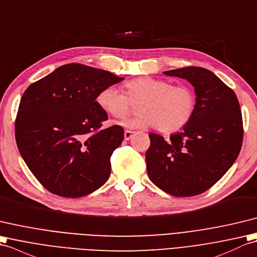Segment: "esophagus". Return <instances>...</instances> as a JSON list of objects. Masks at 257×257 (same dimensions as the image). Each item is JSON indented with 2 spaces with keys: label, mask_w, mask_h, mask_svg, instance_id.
<instances>
[{
  "label": "esophagus",
  "mask_w": 257,
  "mask_h": 257,
  "mask_svg": "<svg viewBox=\"0 0 257 257\" xmlns=\"http://www.w3.org/2000/svg\"><path fill=\"white\" fill-rule=\"evenodd\" d=\"M134 135V132H132V131H128V130H126L124 132V140L125 141H128L131 138H132V136Z\"/></svg>",
  "instance_id": "34e87169"
}]
</instances>
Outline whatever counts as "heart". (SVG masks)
<instances>
[{
    "label": "heart",
    "mask_w": 257,
    "mask_h": 257,
    "mask_svg": "<svg viewBox=\"0 0 257 257\" xmlns=\"http://www.w3.org/2000/svg\"><path fill=\"white\" fill-rule=\"evenodd\" d=\"M126 94L110 85L96 96L99 106L114 118H123L132 110V103H139L140 114L121 124L130 128L153 127L163 133H173L190 121L196 109V94L186 84L152 77L132 79L125 83Z\"/></svg>",
    "instance_id": "obj_1"
}]
</instances>
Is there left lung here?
Segmentation results:
<instances>
[{"label":"left lung","instance_id":"1","mask_svg":"<svg viewBox=\"0 0 257 257\" xmlns=\"http://www.w3.org/2000/svg\"><path fill=\"white\" fill-rule=\"evenodd\" d=\"M164 73L192 84L196 109L186 126L168 141L150 133L147 174L153 184L169 195L192 197L219 181L240 154V103L234 91L204 68L186 67Z\"/></svg>","mask_w":257,"mask_h":257}]
</instances>
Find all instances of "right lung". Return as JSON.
Returning <instances> with one entry per match:
<instances>
[{
	"label": "right lung",
	"mask_w": 257,
	"mask_h": 257,
	"mask_svg": "<svg viewBox=\"0 0 257 257\" xmlns=\"http://www.w3.org/2000/svg\"><path fill=\"white\" fill-rule=\"evenodd\" d=\"M123 79L68 64L25 90L15 121L16 144L27 167L51 193L83 197L109 179L110 157L121 145L124 130L102 128L107 114L95 99Z\"/></svg>",
	"instance_id": "add662e5"
}]
</instances>
